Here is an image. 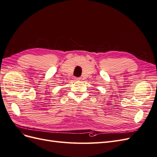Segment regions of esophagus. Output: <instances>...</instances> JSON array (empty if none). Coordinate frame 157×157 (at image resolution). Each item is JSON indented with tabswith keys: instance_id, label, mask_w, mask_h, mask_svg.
Instances as JSON below:
<instances>
[{
	"instance_id": "1",
	"label": "esophagus",
	"mask_w": 157,
	"mask_h": 157,
	"mask_svg": "<svg viewBox=\"0 0 157 157\" xmlns=\"http://www.w3.org/2000/svg\"><path fill=\"white\" fill-rule=\"evenodd\" d=\"M80 79H81V78L80 77H75V80H80Z\"/></svg>"
}]
</instances>
